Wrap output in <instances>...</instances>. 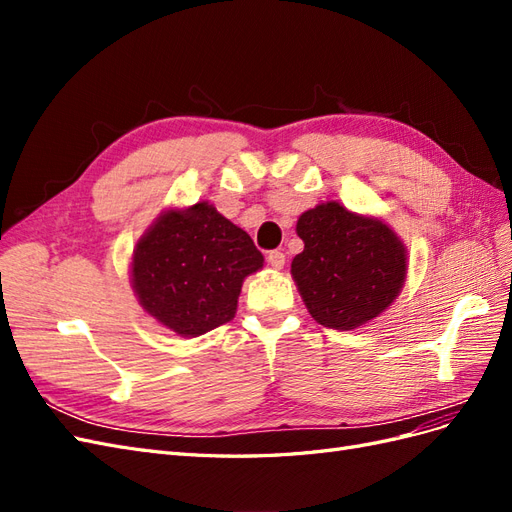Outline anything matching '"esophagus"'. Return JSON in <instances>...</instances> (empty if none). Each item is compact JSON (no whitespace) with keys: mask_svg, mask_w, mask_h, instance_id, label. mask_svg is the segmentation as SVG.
Instances as JSON below:
<instances>
[{"mask_svg":"<svg viewBox=\"0 0 512 512\" xmlns=\"http://www.w3.org/2000/svg\"><path fill=\"white\" fill-rule=\"evenodd\" d=\"M267 260H269V265L275 269V271H280V269H284V265H286V256L282 254V252H269V256H267Z\"/></svg>","mask_w":512,"mask_h":512,"instance_id":"1","label":"esophagus"}]
</instances>
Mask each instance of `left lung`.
I'll use <instances>...</instances> for the list:
<instances>
[{"instance_id":"left-lung-1","label":"left lung","mask_w":512,"mask_h":512,"mask_svg":"<svg viewBox=\"0 0 512 512\" xmlns=\"http://www.w3.org/2000/svg\"><path fill=\"white\" fill-rule=\"evenodd\" d=\"M297 235L305 247L292 258L290 273L307 312L322 327H365L406 284V245L374 215L327 200L299 215Z\"/></svg>"}]
</instances>
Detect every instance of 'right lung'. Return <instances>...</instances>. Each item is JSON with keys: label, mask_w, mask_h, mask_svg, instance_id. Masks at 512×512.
Masks as SVG:
<instances>
[{"label": "right lung", "mask_w": 512, "mask_h": 512, "mask_svg": "<svg viewBox=\"0 0 512 512\" xmlns=\"http://www.w3.org/2000/svg\"><path fill=\"white\" fill-rule=\"evenodd\" d=\"M262 265L250 235L198 200L162 211L143 232L130 282L153 320L179 337H198L235 318L243 280Z\"/></svg>", "instance_id": "add662e5"}]
</instances>
